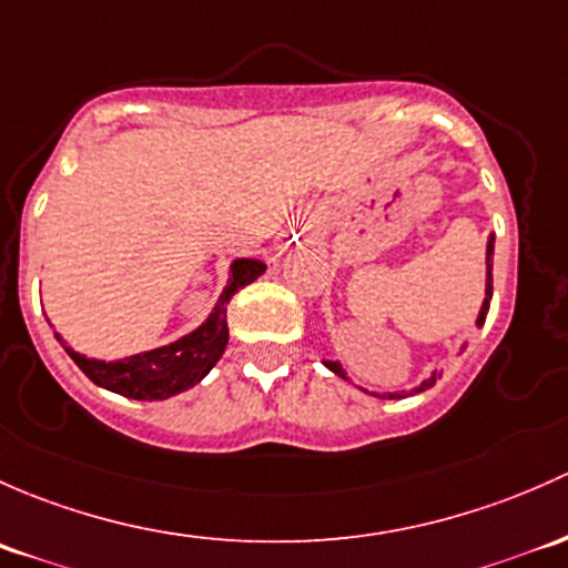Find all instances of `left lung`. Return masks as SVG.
Listing matches in <instances>:
<instances>
[{
    "label": "left lung",
    "mask_w": 568,
    "mask_h": 568,
    "mask_svg": "<svg viewBox=\"0 0 568 568\" xmlns=\"http://www.w3.org/2000/svg\"><path fill=\"white\" fill-rule=\"evenodd\" d=\"M493 254H495V235H489V237H487V284H484V303H481V308H478V317H476V325H478V327H481L484 320H487L489 301H493ZM465 349H467V342L459 347V355L465 353ZM323 364H325L327 369H331L333 374H338V377L347 379V383H349L347 372L342 369V364H338V361H327V358H323ZM440 377H443V374L435 369V372L429 374V377L424 379V383L415 385L413 390H402V394H372V390H366V388H361V390H364V394L377 396V399H407V396H415V394H424V390H429L432 385H435Z\"/></svg>",
    "instance_id": "left-lung-1"
}]
</instances>
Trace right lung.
Listing matches in <instances>:
<instances>
[{"label":"right lung","instance_id":"1","mask_svg":"<svg viewBox=\"0 0 568 568\" xmlns=\"http://www.w3.org/2000/svg\"><path fill=\"white\" fill-rule=\"evenodd\" d=\"M267 265L254 256H237L230 262V276H226L224 290H221L219 301H215L213 312L207 314L202 325L194 327L191 333L180 336L178 342H169L163 347L144 349V353L128 355V358L101 361L87 358V355L75 353L68 347L65 338L54 333L57 342L65 347V353L73 358L87 377L101 388L114 390V394L128 396V399L139 402H158L178 396L183 390L194 388L207 377L210 369L224 355L226 342H230V327H226V303L232 301L237 290L245 284L256 282Z\"/></svg>","mask_w":568,"mask_h":568}]
</instances>
